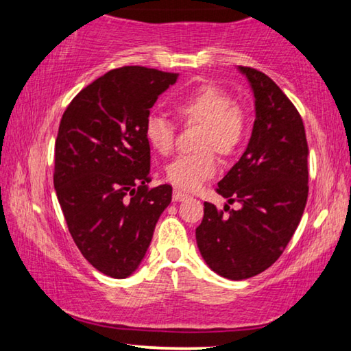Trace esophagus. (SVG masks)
<instances>
[{
	"label": "esophagus",
	"mask_w": 351,
	"mask_h": 351,
	"mask_svg": "<svg viewBox=\"0 0 351 351\" xmlns=\"http://www.w3.org/2000/svg\"><path fill=\"white\" fill-rule=\"evenodd\" d=\"M186 198H189V195H186L185 191L179 190V189H176L174 193H172V199H174V201H184Z\"/></svg>",
	"instance_id": "1"
}]
</instances>
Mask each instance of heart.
<instances>
[{"instance_id": "heart-1", "label": "heart", "mask_w": 351, "mask_h": 351, "mask_svg": "<svg viewBox=\"0 0 351 351\" xmlns=\"http://www.w3.org/2000/svg\"><path fill=\"white\" fill-rule=\"evenodd\" d=\"M176 117L185 124H199L195 147L198 152L177 156L166 167V179L179 190H198L217 171L220 156H233L247 132L246 112L234 104L232 94L215 84H201L180 93L172 102ZM145 137L153 150L169 155L174 148L176 128L161 114H150Z\"/></svg>"}]
</instances>
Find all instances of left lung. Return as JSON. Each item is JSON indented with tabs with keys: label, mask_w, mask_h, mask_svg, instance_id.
<instances>
[{
	"label": "left lung",
	"mask_w": 351,
	"mask_h": 351,
	"mask_svg": "<svg viewBox=\"0 0 351 351\" xmlns=\"http://www.w3.org/2000/svg\"><path fill=\"white\" fill-rule=\"evenodd\" d=\"M256 97L246 152L215 189L230 204L204 203L196 243L206 263L228 280H247L271 267L291 241L308 198V145L304 121L275 81L239 66Z\"/></svg>",
	"instance_id": "obj_1"
}]
</instances>
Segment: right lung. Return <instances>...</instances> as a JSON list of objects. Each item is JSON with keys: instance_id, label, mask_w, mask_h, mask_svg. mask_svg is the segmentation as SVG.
Returning a JSON list of instances; mask_svg holds the SVG:
<instances>
[{"instance_id": "right-lung-1", "label": "right lung", "mask_w": 351, "mask_h": 351, "mask_svg": "<svg viewBox=\"0 0 351 351\" xmlns=\"http://www.w3.org/2000/svg\"><path fill=\"white\" fill-rule=\"evenodd\" d=\"M177 73L126 65L75 95L56 138L54 186L83 257L104 275L128 278L150 246L172 186H148L145 123Z\"/></svg>"}]
</instances>
